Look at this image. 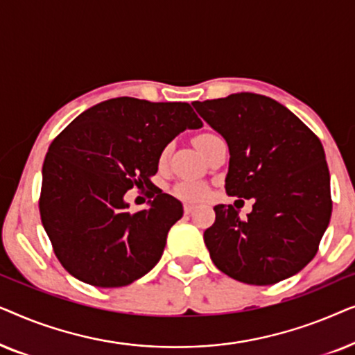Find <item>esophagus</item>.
Returning a JSON list of instances; mask_svg holds the SVG:
<instances>
[{
	"label": "esophagus",
	"mask_w": 355,
	"mask_h": 355,
	"mask_svg": "<svg viewBox=\"0 0 355 355\" xmlns=\"http://www.w3.org/2000/svg\"><path fill=\"white\" fill-rule=\"evenodd\" d=\"M193 210H196V207H193L192 203H184V213H186V215H192Z\"/></svg>",
	"instance_id": "esophagus-1"
}]
</instances>
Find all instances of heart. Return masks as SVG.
Segmentation results:
<instances>
[{
  "mask_svg": "<svg viewBox=\"0 0 355 355\" xmlns=\"http://www.w3.org/2000/svg\"><path fill=\"white\" fill-rule=\"evenodd\" d=\"M211 135L213 134H200V135H198V137L196 139L197 147H200L202 142H205L208 137H211ZM166 157H168V148L163 150L162 157H159V162H164ZM205 192H207L205 186H203V184H200V182H197V181H182V182H179L176 187H174V193H176L178 197L189 198V200H197V198L205 196Z\"/></svg>",
  "mask_w": 355,
  "mask_h": 355,
  "instance_id": "b5f03b06",
  "label": "heart"
}]
</instances>
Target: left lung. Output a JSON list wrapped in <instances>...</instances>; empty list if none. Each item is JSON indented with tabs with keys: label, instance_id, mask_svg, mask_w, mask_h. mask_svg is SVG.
<instances>
[{
	"label": "left lung",
	"instance_id": "obj_1",
	"mask_svg": "<svg viewBox=\"0 0 355 355\" xmlns=\"http://www.w3.org/2000/svg\"><path fill=\"white\" fill-rule=\"evenodd\" d=\"M192 105L230 148L227 196L254 198L245 220L232 205L215 207V223L203 232L213 263L255 286L299 273L317 254L331 218L320 139L286 106L259 94Z\"/></svg>",
	"mask_w": 355,
	"mask_h": 355
}]
</instances>
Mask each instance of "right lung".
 I'll list each match as a JSON object with an SVG mask.
<instances>
[{"label": "right lung", "instance_id": "add662e5", "mask_svg": "<svg viewBox=\"0 0 355 355\" xmlns=\"http://www.w3.org/2000/svg\"><path fill=\"white\" fill-rule=\"evenodd\" d=\"M202 125L189 103L119 96L84 111L53 140L38 205L58 260L74 278L121 288L158 263L182 203L153 187L148 208L130 213L124 193L152 187L164 147Z\"/></svg>", "mask_w": 355, "mask_h": 355}]
</instances>
